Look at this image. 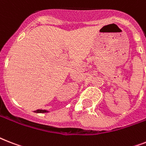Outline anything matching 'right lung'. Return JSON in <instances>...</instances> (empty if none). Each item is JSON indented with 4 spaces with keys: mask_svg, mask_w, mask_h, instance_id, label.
<instances>
[{
    "mask_svg": "<svg viewBox=\"0 0 146 146\" xmlns=\"http://www.w3.org/2000/svg\"><path fill=\"white\" fill-rule=\"evenodd\" d=\"M35 113H48L49 111H47V110H37V111H35Z\"/></svg>",
    "mask_w": 146,
    "mask_h": 146,
    "instance_id": "1",
    "label": "right lung"
}]
</instances>
